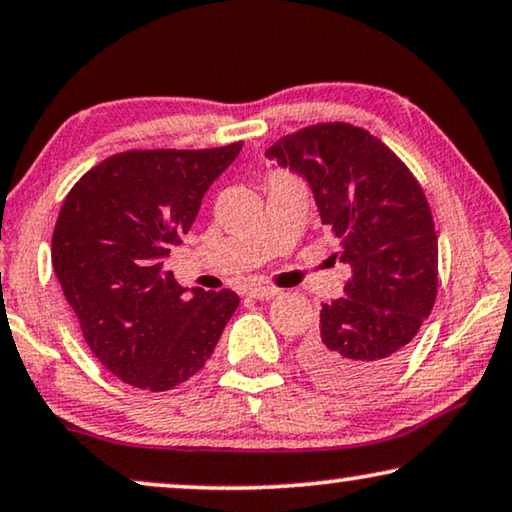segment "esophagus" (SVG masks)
I'll return each instance as SVG.
<instances>
[{
	"label": "esophagus",
	"instance_id": "esophagus-1",
	"mask_svg": "<svg viewBox=\"0 0 512 512\" xmlns=\"http://www.w3.org/2000/svg\"><path fill=\"white\" fill-rule=\"evenodd\" d=\"M276 294H280L278 287H269V285H255V287H250V290H248V297L259 299V301L273 299Z\"/></svg>",
	"mask_w": 512,
	"mask_h": 512
}]
</instances>
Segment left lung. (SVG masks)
<instances>
[{"instance_id": "1", "label": "left lung", "mask_w": 512, "mask_h": 512, "mask_svg": "<svg viewBox=\"0 0 512 512\" xmlns=\"http://www.w3.org/2000/svg\"><path fill=\"white\" fill-rule=\"evenodd\" d=\"M308 181L350 266L345 297L322 304L299 362L329 390L366 392L406 359L438 292V236L422 185L378 136L318 122L266 150Z\"/></svg>"}]
</instances>
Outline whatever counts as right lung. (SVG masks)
I'll list each match as a JSON object with an SVG mask.
<instances>
[{
	"mask_svg": "<svg viewBox=\"0 0 512 512\" xmlns=\"http://www.w3.org/2000/svg\"><path fill=\"white\" fill-rule=\"evenodd\" d=\"M243 141L125 150L71 187L50 255L85 343L122 383L167 392L192 378L239 308L232 290L187 294L164 269Z\"/></svg>",
	"mask_w": 512,
	"mask_h": 512,
	"instance_id": "add662e5",
	"label": "right lung"
}]
</instances>
